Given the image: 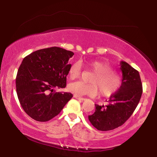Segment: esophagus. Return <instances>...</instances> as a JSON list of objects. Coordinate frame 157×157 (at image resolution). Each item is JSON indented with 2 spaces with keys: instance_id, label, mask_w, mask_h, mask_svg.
Wrapping results in <instances>:
<instances>
[{
  "instance_id": "esophagus-1",
  "label": "esophagus",
  "mask_w": 157,
  "mask_h": 157,
  "mask_svg": "<svg viewBox=\"0 0 157 157\" xmlns=\"http://www.w3.org/2000/svg\"><path fill=\"white\" fill-rule=\"evenodd\" d=\"M74 97L75 98H76V99H78V100H81V101H85L86 100L85 98L80 97V96H77V95H75V94L74 95Z\"/></svg>"
}]
</instances>
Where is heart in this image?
Instances as JSON below:
<instances>
[{"mask_svg": "<svg viewBox=\"0 0 157 157\" xmlns=\"http://www.w3.org/2000/svg\"><path fill=\"white\" fill-rule=\"evenodd\" d=\"M86 66L95 73L90 80V84L81 81L70 83L67 89L71 93L78 96H94L98 94V89L103 96H110L119 89L121 84V76L109 63L101 61H90L86 62ZM81 74V65L78 62L73 63L68 71L70 79H75Z\"/></svg>", "mask_w": 157, "mask_h": 157, "instance_id": "obj_1", "label": "heart"}]
</instances>
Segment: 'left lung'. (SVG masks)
I'll use <instances>...</instances> for the list:
<instances>
[{"label": "left lung", "mask_w": 157, "mask_h": 157, "mask_svg": "<svg viewBox=\"0 0 157 157\" xmlns=\"http://www.w3.org/2000/svg\"><path fill=\"white\" fill-rule=\"evenodd\" d=\"M121 85L107 101L106 105L95 104L89 120L99 131L113 130L121 126L132 115L142 94V83L138 71L125 61L120 62Z\"/></svg>", "instance_id": "left-lung-1"}]
</instances>
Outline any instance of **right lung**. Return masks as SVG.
Returning <instances> with one entry per match:
<instances>
[{"mask_svg":"<svg viewBox=\"0 0 157 157\" xmlns=\"http://www.w3.org/2000/svg\"><path fill=\"white\" fill-rule=\"evenodd\" d=\"M72 51L59 47L40 49L23 59L17 73L16 92L25 112L38 121H48L73 97L53 89L66 86Z\"/></svg>","mask_w":157,"mask_h":157,"instance_id":"right-lung-1","label":"right lung"}]
</instances>
